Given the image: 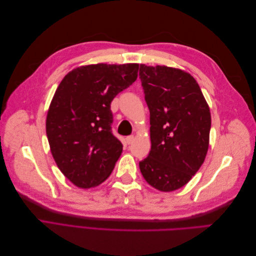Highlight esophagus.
<instances>
[{
  "instance_id": "34e87169",
  "label": "esophagus",
  "mask_w": 256,
  "mask_h": 256,
  "mask_svg": "<svg viewBox=\"0 0 256 256\" xmlns=\"http://www.w3.org/2000/svg\"><path fill=\"white\" fill-rule=\"evenodd\" d=\"M134 141V136H129L126 138V142H127L128 144H131Z\"/></svg>"
}]
</instances>
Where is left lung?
<instances>
[{
  "instance_id": "8db88e82",
  "label": "left lung",
  "mask_w": 256,
  "mask_h": 256,
  "mask_svg": "<svg viewBox=\"0 0 256 256\" xmlns=\"http://www.w3.org/2000/svg\"><path fill=\"white\" fill-rule=\"evenodd\" d=\"M140 79L150 113L148 157L144 180L159 191L182 188L206 158L212 116L196 80L180 68L140 66Z\"/></svg>"
}]
</instances>
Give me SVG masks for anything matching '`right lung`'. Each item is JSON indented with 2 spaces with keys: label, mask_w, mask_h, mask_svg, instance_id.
Masks as SVG:
<instances>
[{
  "label": "right lung",
  "mask_w": 256,
  "mask_h": 256,
  "mask_svg": "<svg viewBox=\"0 0 256 256\" xmlns=\"http://www.w3.org/2000/svg\"><path fill=\"white\" fill-rule=\"evenodd\" d=\"M138 64H90L69 72L49 106L46 131L54 161L74 186L94 188L122 152L111 131L110 104L138 78Z\"/></svg>",
  "instance_id": "right-lung-1"
}]
</instances>
